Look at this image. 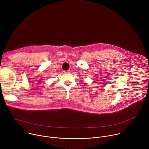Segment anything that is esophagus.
Returning a JSON list of instances; mask_svg holds the SVG:
<instances>
[{
	"label": "esophagus",
	"mask_w": 149,
	"mask_h": 149,
	"mask_svg": "<svg viewBox=\"0 0 149 149\" xmlns=\"http://www.w3.org/2000/svg\"><path fill=\"white\" fill-rule=\"evenodd\" d=\"M63 72H64L65 74H69L70 72V70H68V71H63Z\"/></svg>",
	"instance_id": "1"
}]
</instances>
